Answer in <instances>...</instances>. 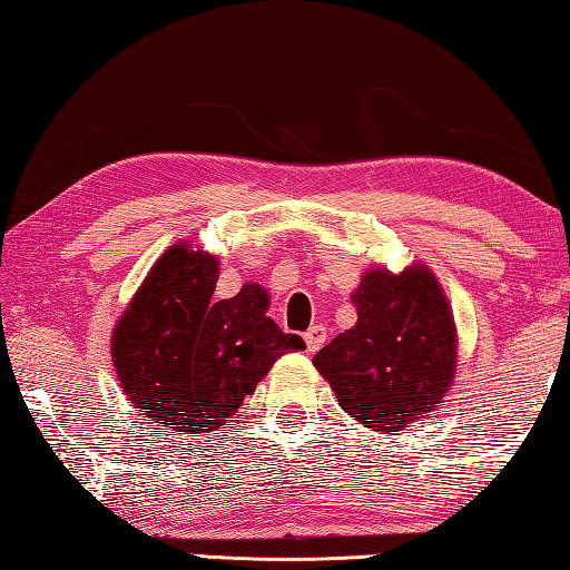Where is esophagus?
<instances>
[{
    "label": "esophagus",
    "mask_w": 570,
    "mask_h": 570,
    "mask_svg": "<svg viewBox=\"0 0 570 570\" xmlns=\"http://www.w3.org/2000/svg\"><path fill=\"white\" fill-rule=\"evenodd\" d=\"M304 341H306V348L308 353H316L323 343H326V328L323 326H311L304 333Z\"/></svg>",
    "instance_id": "esophagus-1"
}]
</instances>
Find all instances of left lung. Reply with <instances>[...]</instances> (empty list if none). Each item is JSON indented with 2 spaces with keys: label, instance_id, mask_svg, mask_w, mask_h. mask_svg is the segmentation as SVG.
Masks as SVG:
<instances>
[{
  "label": "left lung",
  "instance_id": "8db88e82",
  "mask_svg": "<svg viewBox=\"0 0 570 570\" xmlns=\"http://www.w3.org/2000/svg\"><path fill=\"white\" fill-rule=\"evenodd\" d=\"M358 323L316 353L338 403L365 428L397 432L434 410L454 377L448 298L425 266L367 272L353 294Z\"/></svg>",
  "mask_w": 570,
  "mask_h": 570
}]
</instances>
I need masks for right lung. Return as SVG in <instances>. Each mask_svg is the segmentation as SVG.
<instances>
[{
  "label": "right lung",
  "instance_id": "add662e5",
  "mask_svg": "<svg viewBox=\"0 0 570 570\" xmlns=\"http://www.w3.org/2000/svg\"><path fill=\"white\" fill-rule=\"evenodd\" d=\"M215 256L167 249L116 326L120 385L160 428L199 434L225 425L276 358L306 348L266 316L262 286L215 301Z\"/></svg>",
  "mask_w": 570,
  "mask_h": 570
}]
</instances>
